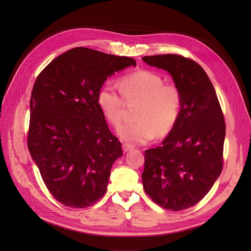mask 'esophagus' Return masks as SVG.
Here are the masks:
<instances>
[{
  "mask_svg": "<svg viewBox=\"0 0 251 251\" xmlns=\"http://www.w3.org/2000/svg\"><path fill=\"white\" fill-rule=\"evenodd\" d=\"M123 149H124L125 151H130V150L133 149V146H131V144H128V143H124Z\"/></svg>",
  "mask_w": 251,
  "mask_h": 251,
  "instance_id": "esophagus-1",
  "label": "esophagus"
}]
</instances>
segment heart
I'll list each match as a JSON object with an SVG mask.
<instances>
[{
    "mask_svg": "<svg viewBox=\"0 0 251 251\" xmlns=\"http://www.w3.org/2000/svg\"><path fill=\"white\" fill-rule=\"evenodd\" d=\"M126 100L140 101L135 118L137 120L120 126L118 135L133 144H142L156 134L165 136L176 125L182 105L178 86L164 82L160 74L141 69L121 78L120 89L108 82L100 90L97 102L103 115L113 126H119L125 116Z\"/></svg>",
    "mask_w": 251,
    "mask_h": 251,
    "instance_id": "1",
    "label": "heart"
}]
</instances>
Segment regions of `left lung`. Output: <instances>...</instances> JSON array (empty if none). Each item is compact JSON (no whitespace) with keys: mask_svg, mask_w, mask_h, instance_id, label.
<instances>
[{"mask_svg":"<svg viewBox=\"0 0 251 251\" xmlns=\"http://www.w3.org/2000/svg\"><path fill=\"white\" fill-rule=\"evenodd\" d=\"M142 60L170 72L182 94L173 130L161 146L144 151L143 188L165 209H187L207 195L222 172L223 112L206 72L192 58L158 54Z\"/></svg>","mask_w":251,"mask_h":251,"instance_id":"1","label":"left lung"}]
</instances>
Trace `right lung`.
<instances>
[{"label": "right lung", "mask_w": 251, "mask_h": 251, "mask_svg": "<svg viewBox=\"0 0 251 251\" xmlns=\"http://www.w3.org/2000/svg\"><path fill=\"white\" fill-rule=\"evenodd\" d=\"M128 66L136 60L76 47L36 77L27 146L48 191L68 207L85 208L100 200L112 165L123 156L97 96L110 75Z\"/></svg>", "instance_id": "add662e5"}]
</instances>
